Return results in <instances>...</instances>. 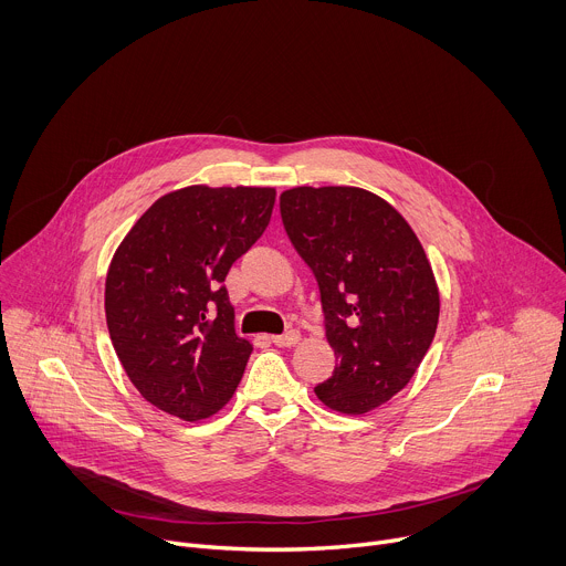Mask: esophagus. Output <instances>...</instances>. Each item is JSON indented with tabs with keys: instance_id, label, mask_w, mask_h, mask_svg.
Wrapping results in <instances>:
<instances>
[{
	"instance_id": "34e87169",
	"label": "esophagus",
	"mask_w": 566,
	"mask_h": 566,
	"mask_svg": "<svg viewBox=\"0 0 566 566\" xmlns=\"http://www.w3.org/2000/svg\"><path fill=\"white\" fill-rule=\"evenodd\" d=\"M271 340H273V345H277V347H295L297 343H300V332H286V334H282V336H271Z\"/></svg>"
}]
</instances>
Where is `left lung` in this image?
Segmentation results:
<instances>
[{"label": "left lung", "mask_w": 566, "mask_h": 566, "mask_svg": "<svg viewBox=\"0 0 566 566\" xmlns=\"http://www.w3.org/2000/svg\"><path fill=\"white\" fill-rule=\"evenodd\" d=\"M284 230L313 271L325 311L334 376L315 387L327 408L365 415L410 382L439 322V289L410 223L378 195L291 188Z\"/></svg>", "instance_id": "8db88e82"}]
</instances>
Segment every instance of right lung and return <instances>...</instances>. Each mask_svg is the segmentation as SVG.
<instances>
[{
  "mask_svg": "<svg viewBox=\"0 0 566 566\" xmlns=\"http://www.w3.org/2000/svg\"><path fill=\"white\" fill-rule=\"evenodd\" d=\"M273 203V188L190 186L154 201L120 241L105 282L107 329L154 408L201 421L232 398L253 345L234 334L223 280Z\"/></svg>",
  "mask_w": 566,
  "mask_h": 566,
  "instance_id": "add662e5",
  "label": "right lung"
}]
</instances>
